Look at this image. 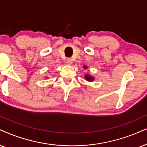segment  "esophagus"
<instances>
[{"label": "esophagus", "mask_w": 147, "mask_h": 147, "mask_svg": "<svg viewBox=\"0 0 147 147\" xmlns=\"http://www.w3.org/2000/svg\"><path fill=\"white\" fill-rule=\"evenodd\" d=\"M66 63H67L68 64H72V59L71 58H67V60H66Z\"/></svg>", "instance_id": "1"}]
</instances>
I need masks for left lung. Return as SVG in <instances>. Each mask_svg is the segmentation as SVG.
Returning a JSON list of instances; mask_svg holds the SVG:
<instances>
[{
	"label": "left lung",
	"mask_w": 147,
	"mask_h": 147,
	"mask_svg": "<svg viewBox=\"0 0 147 147\" xmlns=\"http://www.w3.org/2000/svg\"><path fill=\"white\" fill-rule=\"evenodd\" d=\"M83 68L86 69L87 67L86 66H83ZM85 79H86L87 81H94V78L93 77H92V76H90V75H88V74H86V75H85Z\"/></svg>",
	"instance_id": "8db88e82"
}]
</instances>
